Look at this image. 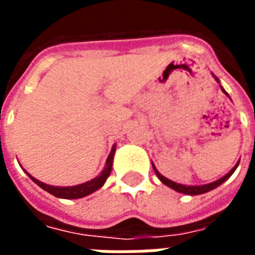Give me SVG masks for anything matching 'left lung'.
<instances>
[{"label": "left lung", "mask_w": 255, "mask_h": 255, "mask_svg": "<svg viewBox=\"0 0 255 255\" xmlns=\"http://www.w3.org/2000/svg\"><path fill=\"white\" fill-rule=\"evenodd\" d=\"M213 76H214V75H213ZM214 79H216V80L219 82V79L216 78V76H214ZM220 87H221V86H220ZM221 90H223V91L225 93V90L223 89V87H221ZM225 94H227V93H225ZM227 95H228V94H227ZM228 97H230V95H228ZM238 165H239V161L236 162L235 166H234V168H232V169H231V171L228 172V173H227L225 176H223L221 179H219V180H216V182L209 183V184H203V186H184V184H179V183L172 182V180H169V179H166L165 176H162L160 172L155 169L154 164H153V169H154L155 175H157V177L160 179L161 182L164 183L165 186H168V187H171L172 190H175V191H177V192H182V194H186V195H199V194H205V192L212 191V190H214L216 187H219L220 184H223L225 180H228V179L231 177V175H232V173L235 172V169L238 168Z\"/></svg>", "instance_id": "obj_1"}]
</instances>
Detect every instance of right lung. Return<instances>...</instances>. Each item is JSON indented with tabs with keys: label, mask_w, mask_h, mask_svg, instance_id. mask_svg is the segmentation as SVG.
I'll list each match as a JSON object with an SVG mask.
<instances>
[{
	"label": "right lung",
	"mask_w": 255,
	"mask_h": 255,
	"mask_svg": "<svg viewBox=\"0 0 255 255\" xmlns=\"http://www.w3.org/2000/svg\"><path fill=\"white\" fill-rule=\"evenodd\" d=\"M115 151H116V146L113 144L112 147V151L108 160H106V165L104 168V171L101 172L100 175L94 179H91L89 182L82 183V184H78V186H69V187H57V186H50V184H46V183L39 182L38 179L32 177L28 173L25 172L28 176L31 177V180L34 183H36L41 188H43L45 191H47L49 194H52L54 197L57 198H64V199H78V198L87 197L90 194H93L97 190H100L104 184H105L106 179L109 177L112 172V165H113V155H115Z\"/></svg>",
	"instance_id": "obj_1"
}]
</instances>
